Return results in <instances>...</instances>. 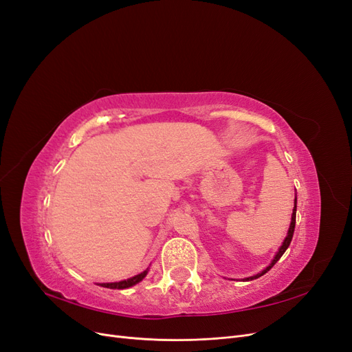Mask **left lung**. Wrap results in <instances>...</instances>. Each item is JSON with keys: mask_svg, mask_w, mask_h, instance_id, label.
Returning <instances> with one entry per match:
<instances>
[{"mask_svg": "<svg viewBox=\"0 0 352 352\" xmlns=\"http://www.w3.org/2000/svg\"><path fill=\"white\" fill-rule=\"evenodd\" d=\"M295 219H296V197H295V199H294V210H292V217H291V225H289V230H287V235H286V238H285V241L282 242V245H280V248H279V251L276 252V255H274V258L272 260V263L267 265V267H265L264 270H261L260 273H257V274H254V276H250V278H247L245 280H254V279H258V278H261L263 274H265L267 273L273 265L278 263L279 260H280V257L283 255V252L287 250V247H289V243H291V241H292V236H294V230H295Z\"/></svg>", "mask_w": 352, "mask_h": 352, "instance_id": "8db88e82", "label": "left lung"}]
</instances>
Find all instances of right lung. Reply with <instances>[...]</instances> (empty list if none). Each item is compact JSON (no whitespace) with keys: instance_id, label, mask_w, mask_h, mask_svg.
<instances>
[{"instance_id":"right-lung-1","label":"right lung","mask_w":352,"mask_h":352,"mask_svg":"<svg viewBox=\"0 0 352 352\" xmlns=\"http://www.w3.org/2000/svg\"><path fill=\"white\" fill-rule=\"evenodd\" d=\"M148 274V269L144 270L142 273L133 276V278H129V279H124V280H120V282H111V283H100V286L102 287H110V289H127V287L131 286H135L136 283H140L145 276Z\"/></svg>"}]
</instances>
